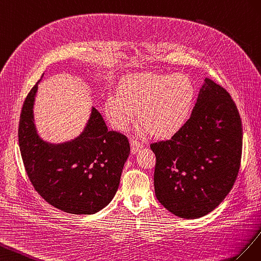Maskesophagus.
Instances as JSON below:
<instances>
[{
    "label": "esophagus",
    "mask_w": 261,
    "mask_h": 261,
    "mask_svg": "<svg viewBox=\"0 0 261 261\" xmlns=\"http://www.w3.org/2000/svg\"><path fill=\"white\" fill-rule=\"evenodd\" d=\"M130 144H131V152L133 154H136L140 150V148L143 147V144L141 143L140 141L136 140V139H131L130 140Z\"/></svg>",
    "instance_id": "34e87169"
}]
</instances>
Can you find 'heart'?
I'll list each match as a JSON object with an SVG mask.
<instances>
[{
    "label": "heart",
    "mask_w": 261,
    "mask_h": 261,
    "mask_svg": "<svg viewBox=\"0 0 261 261\" xmlns=\"http://www.w3.org/2000/svg\"><path fill=\"white\" fill-rule=\"evenodd\" d=\"M195 87L185 74L141 73L125 79L118 95L108 96L106 114L118 130H126L136 121L154 138L169 139L187 123Z\"/></svg>",
    "instance_id": "obj_1"
}]
</instances>
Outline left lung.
<instances>
[{
  "mask_svg": "<svg viewBox=\"0 0 261 261\" xmlns=\"http://www.w3.org/2000/svg\"><path fill=\"white\" fill-rule=\"evenodd\" d=\"M150 146L161 204L182 219L203 217L228 195L240 170L243 129L235 102L224 88L205 79L184 128Z\"/></svg>",
  "mask_w": 261,
  "mask_h": 261,
  "instance_id": "left-lung-1",
  "label": "left lung"
}]
</instances>
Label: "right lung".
Returning a JSON list of instances; mask_svg holds the SVG:
<instances>
[{
  "instance_id": "add662e5",
  "label": "right lung",
  "mask_w": 261,
  "mask_h": 261,
  "mask_svg": "<svg viewBox=\"0 0 261 261\" xmlns=\"http://www.w3.org/2000/svg\"><path fill=\"white\" fill-rule=\"evenodd\" d=\"M38 83L27 95L18 125L19 150L29 180L59 210L71 214L98 212L118 190L130 154L128 138L109 131L93 107L77 138L61 144L44 142L37 133L33 113Z\"/></svg>"
}]
</instances>
